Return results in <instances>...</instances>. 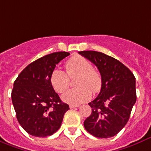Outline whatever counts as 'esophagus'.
Wrapping results in <instances>:
<instances>
[{
    "label": "esophagus",
    "instance_id": "esophagus-1",
    "mask_svg": "<svg viewBox=\"0 0 151 151\" xmlns=\"http://www.w3.org/2000/svg\"><path fill=\"white\" fill-rule=\"evenodd\" d=\"M79 106H76V105H70L69 107L70 109H73V108H76V107H78Z\"/></svg>",
    "mask_w": 151,
    "mask_h": 151
}]
</instances>
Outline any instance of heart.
I'll return each mask as SVG.
<instances>
[{
	"label": "heart",
	"instance_id": "heart-1",
	"mask_svg": "<svg viewBox=\"0 0 151 151\" xmlns=\"http://www.w3.org/2000/svg\"><path fill=\"white\" fill-rule=\"evenodd\" d=\"M65 71L54 69L52 71L50 82L55 91L62 94L69 86L70 79L76 77L74 85L76 88L68 91L63 94L62 99L70 104L83 103L87 101L92 93L100 91L102 85V78L99 70L93 68L91 62L80 56L70 58L65 63Z\"/></svg>",
	"mask_w": 151,
	"mask_h": 151
}]
</instances>
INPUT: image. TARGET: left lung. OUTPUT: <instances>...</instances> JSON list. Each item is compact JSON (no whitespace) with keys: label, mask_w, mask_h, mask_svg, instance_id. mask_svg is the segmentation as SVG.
Returning <instances> with one entry per match:
<instances>
[{"label":"left lung","mask_w":151,"mask_h":151,"mask_svg":"<svg viewBox=\"0 0 151 151\" xmlns=\"http://www.w3.org/2000/svg\"><path fill=\"white\" fill-rule=\"evenodd\" d=\"M79 53L96 65L102 78L100 93L89 103L92 112L84 121V128L95 137H113L128 123L136 101L135 76L125 65L105 53Z\"/></svg>","instance_id":"1"}]
</instances>
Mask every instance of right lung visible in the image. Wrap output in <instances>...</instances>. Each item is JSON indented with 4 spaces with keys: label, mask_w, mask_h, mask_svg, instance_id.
I'll list each match as a JSON object with an SVG mask.
<instances>
[{
    "label": "right lung",
    "mask_w": 151,
    "mask_h": 151,
    "mask_svg": "<svg viewBox=\"0 0 151 151\" xmlns=\"http://www.w3.org/2000/svg\"><path fill=\"white\" fill-rule=\"evenodd\" d=\"M68 52L45 55L27 65L14 82L12 101L21 127L30 135L46 137L60 128L69 109L54 91L50 76Z\"/></svg>",
    "instance_id": "1"
}]
</instances>
